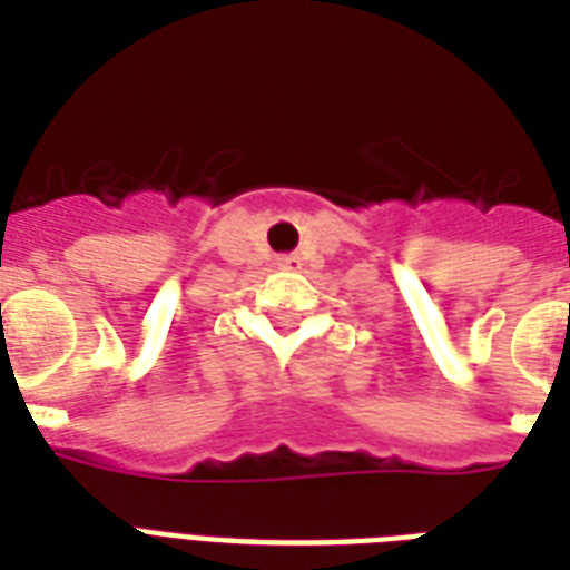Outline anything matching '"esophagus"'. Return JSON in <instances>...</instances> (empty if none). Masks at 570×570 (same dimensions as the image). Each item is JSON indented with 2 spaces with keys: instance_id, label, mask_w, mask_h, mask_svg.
I'll return each instance as SVG.
<instances>
[{
  "instance_id": "esophagus-1",
  "label": "esophagus",
  "mask_w": 570,
  "mask_h": 570,
  "mask_svg": "<svg viewBox=\"0 0 570 570\" xmlns=\"http://www.w3.org/2000/svg\"><path fill=\"white\" fill-rule=\"evenodd\" d=\"M277 266L289 268V272H298V268H302V259L295 257V254H284V257L277 259Z\"/></svg>"
}]
</instances>
